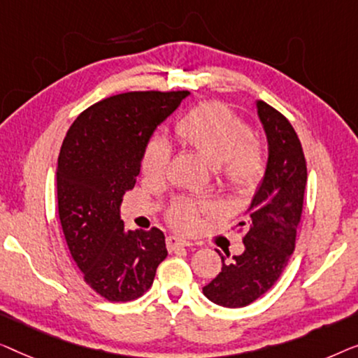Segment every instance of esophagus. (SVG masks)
I'll use <instances>...</instances> for the list:
<instances>
[{"instance_id":"34e87169","label":"esophagus","mask_w":358,"mask_h":358,"mask_svg":"<svg viewBox=\"0 0 358 358\" xmlns=\"http://www.w3.org/2000/svg\"><path fill=\"white\" fill-rule=\"evenodd\" d=\"M181 246H189V241H186L183 238H178V236H173V235L167 236V248L170 251L181 248Z\"/></svg>"}]
</instances>
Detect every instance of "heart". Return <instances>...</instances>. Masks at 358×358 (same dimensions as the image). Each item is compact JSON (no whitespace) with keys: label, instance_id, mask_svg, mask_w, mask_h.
<instances>
[{"label":"heart","instance_id":"1","mask_svg":"<svg viewBox=\"0 0 358 358\" xmlns=\"http://www.w3.org/2000/svg\"><path fill=\"white\" fill-rule=\"evenodd\" d=\"M183 148L204 155L214 165L215 175L235 193L253 191L268 170V150L253 128L219 102H204L188 110L173 127ZM172 145L160 136H152L141 154V173L149 180H162L167 172ZM214 213L204 201L177 199L167 209V220L180 231H196L203 217Z\"/></svg>","mask_w":358,"mask_h":358}]
</instances>
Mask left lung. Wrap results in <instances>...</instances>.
Segmentation results:
<instances>
[{
	"mask_svg": "<svg viewBox=\"0 0 358 358\" xmlns=\"http://www.w3.org/2000/svg\"><path fill=\"white\" fill-rule=\"evenodd\" d=\"M256 107L268 136L269 159L263 183L238 225L245 251L231 259L229 251L227 258L219 251L222 271L203 287L210 301L227 308L253 303L284 273L295 250L308 177L301 143L289 120L263 100Z\"/></svg>",
	"mask_w": 358,
	"mask_h": 358,
	"instance_id": "left-lung-1",
	"label": "left lung"
}]
</instances>
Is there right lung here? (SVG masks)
<instances>
[{"label": "right lung", "instance_id": "right-lung-1", "mask_svg": "<svg viewBox=\"0 0 358 358\" xmlns=\"http://www.w3.org/2000/svg\"><path fill=\"white\" fill-rule=\"evenodd\" d=\"M188 90H136L90 105L74 120L58 157V215L84 282L108 301L139 299L167 258L164 231L127 230L123 194L133 189L141 154Z\"/></svg>", "mask_w": 358, "mask_h": 358}]
</instances>
